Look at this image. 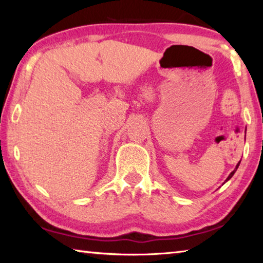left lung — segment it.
<instances>
[{
    "instance_id": "8db88e82",
    "label": "left lung",
    "mask_w": 263,
    "mask_h": 263,
    "mask_svg": "<svg viewBox=\"0 0 263 263\" xmlns=\"http://www.w3.org/2000/svg\"><path fill=\"white\" fill-rule=\"evenodd\" d=\"M239 164H240V162H239V163L237 164V167H235V169H234V171H233L232 173H231V174L229 175V177H228V179H226V181H225V182H228V181H229V180L231 179V177H232V176L234 175V173H235V172H237V169H238V167H239Z\"/></svg>"
}]
</instances>
